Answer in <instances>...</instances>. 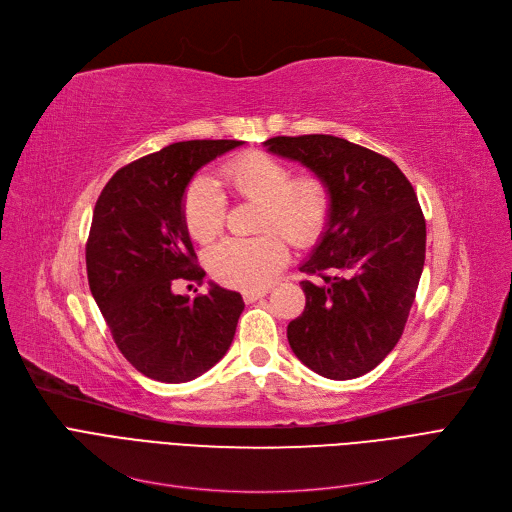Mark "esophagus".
Returning a JSON list of instances; mask_svg holds the SVG:
<instances>
[{"label":"esophagus","mask_w":512,"mask_h":512,"mask_svg":"<svg viewBox=\"0 0 512 512\" xmlns=\"http://www.w3.org/2000/svg\"><path fill=\"white\" fill-rule=\"evenodd\" d=\"M267 294V288H259V290H245L242 292V299H245V303H255L257 299L265 297Z\"/></svg>","instance_id":"obj_1"}]
</instances>
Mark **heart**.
<instances>
[{
	"label": "heart",
	"mask_w": 512,
	"mask_h": 512,
	"mask_svg": "<svg viewBox=\"0 0 512 512\" xmlns=\"http://www.w3.org/2000/svg\"><path fill=\"white\" fill-rule=\"evenodd\" d=\"M224 184L238 201L259 203L253 238H226L207 253L209 274L234 288L267 286L288 261L287 238L294 249H311L326 234L334 193L330 182L315 172L294 176L280 157L245 151L220 168ZM226 197L207 178L188 184L182 199L186 232L209 242L224 230Z\"/></svg>",
	"instance_id": "b5f03b06"
}]
</instances>
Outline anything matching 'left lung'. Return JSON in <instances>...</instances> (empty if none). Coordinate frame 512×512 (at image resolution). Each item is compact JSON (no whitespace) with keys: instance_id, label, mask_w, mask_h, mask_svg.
Instances as JSON below:
<instances>
[{"instance_id":"8db88e82","label":"left lung","mask_w":512,"mask_h":512,"mask_svg":"<svg viewBox=\"0 0 512 512\" xmlns=\"http://www.w3.org/2000/svg\"><path fill=\"white\" fill-rule=\"evenodd\" d=\"M324 176L334 193L326 234L301 265L305 311L288 324L292 353L328 380H353L396 346L425 263V218L392 159L332 134L265 141Z\"/></svg>"}]
</instances>
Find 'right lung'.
I'll list each match as a JSON object with an SVG mask.
<instances>
[{
  "label": "right lung",
  "instance_id": "obj_1",
  "mask_svg": "<svg viewBox=\"0 0 512 512\" xmlns=\"http://www.w3.org/2000/svg\"><path fill=\"white\" fill-rule=\"evenodd\" d=\"M240 141H182L120 168L93 209L87 276L124 359L157 382H191L218 363L245 309L211 286L195 299L174 286L203 282L182 218L184 188L207 161Z\"/></svg>",
  "mask_w": 512,
  "mask_h": 512
}]
</instances>
